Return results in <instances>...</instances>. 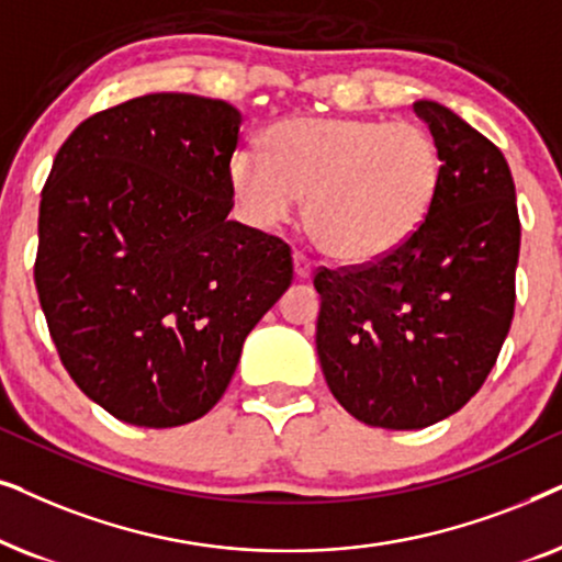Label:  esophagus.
Segmentation results:
<instances>
[{
  "instance_id": "1",
  "label": "esophagus",
  "mask_w": 562,
  "mask_h": 562,
  "mask_svg": "<svg viewBox=\"0 0 562 562\" xmlns=\"http://www.w3.org/2000/svg\"><path fill=\"white\" fill-rule=\"evenodd\" d=\"M293 267H295V277H297V280H305V277H311V272H313L311 259L305 257V254H301V251L293 254Z\"/></svg>"
}]
</instances>
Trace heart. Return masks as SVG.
I'll use <instances>...</instances> for the list:
<instances>
[{"mask_svg": "<svg viewBox=\"0 0 562 562\" xmlns=\"http://www.w3.org/2000/svg\"><path fill=\"white\" fill-rule=\"evenodd\" d=\"M265 154L236 151L228 182L257 228H280L305 198V228L341 265H375L414 238L442 187L437 140L418 123L295 115Z\"/></svg>", "mask_w": 562, "mask_h": 562, "instance_id": "obj_1", "label": "heart"}]
</instances>
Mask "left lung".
I'll return each instance as SVG.
<instances>
[{
	"label": "left lung",
	"mask_w": 562,
	"mask_h": 562,
	"mask_svg": "<svg viewBox=\"0 0 562 562\" xmlns=\"http://www.w3.org/2000/svg\"><path fill=\"white\" fill-rule=\"evenodd\" d=\"M445 175L406 246L313 280L316 349L334 398L357 422L424 429L481 391L514 316L519 213L504 154L450 108L416 100Z\"/></svg>",
	"instance_id": "obj_1"
}]
</instances>
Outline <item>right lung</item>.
<instances>
[{"mask_svg":"<svg viewBox=\"0 0 562 562\" xmlns=\"http://www.w3.org/2000/svg\"><path fill=\"white\" fill-rule=\"evenodd\" d=\"M241 112L159 92L87 117L58 148L35 288L87 398L148 429L205 416L293 280L280 238L228 221Z\"/></svg>","mask_w":562,"mask_h":562,"instance_id":"obj_1","label":"right lung"}]
</instances>
